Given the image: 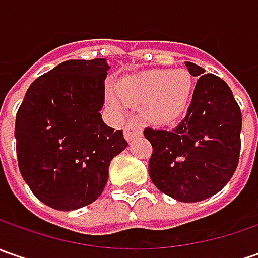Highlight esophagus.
I'll return each instance as SVG.
<instances>
[{"label": "esophagus", "instance_id": "34e87169", "mask_svg": "<svg viewBox=\"0 0 258 258\" xmlns=\"http://www.w3.org/2000/svg\"><path fill=\"white\" fill-rule=\"evenodd\" d=\"M142 135V126L138 122H127L124 126V138L126 141H132L134 138Z\"/></svg>", "mask_w": 258, "mask_h": 258}]
</instances>
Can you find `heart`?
<instances>
[{
    "mask_svg": "<svg viewBox=\"0 0 258 258\" xmlns=\"http://www.w3.org/2000/svg\"><path fill=\"white\" fill-rule=\"evenodd\" d=\"M195 89L192 75L185 69L149 70L126 77L119 85V94L131 104H144L145 116L159 124L173 123L191 103ZM114 104H119L112 99Z\"/></svg>",
    "mask_w": 258,
    "mask_h": 258,
    "instance_id": "heart-1",
    "label": "heart"
}]
</instances>
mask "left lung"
Instances as JSON below:
<instances>
[{"label":"left lung","mask_w":258,"mask_h":258,"mask_svg":"<svg viewBox=\"0 0 258 258\" xmlns=\"http://www.w3.org/2000/svg\"><path fill=\"white\" fill-rule=\"evenodd\" d=\"M200 76L183 120L172 131L145 127L152 145L149 176L155 186L181 203H198L220 192L237 169L241 110L221 77L186 61Z\"/></svg>","instance_id":"left-lung-1"}]
</instances>
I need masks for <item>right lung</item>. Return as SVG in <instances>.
<instances>
[{
  "label": "right lung",
  "mask_w": 258,
  "mask_h": 258,
  "mask_svg": "<svg viewBox=\"0 0 258 258\" xmlns=\"http://www.w3.org/2000/svg\"><path fill=\"white\" fill-rule=\"evenodd\" d=\"M104 58L67 60L35 79L15 116L17 161L31 192L70 211L96 201L109 165L127 146L102 120Z\"/></svg>",
  "instance_id": "obj_1"
}]
</instances>
